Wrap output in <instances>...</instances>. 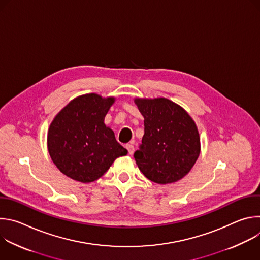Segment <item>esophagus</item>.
Returning <instances> with one entry per match:
<instances>
[{
    "instance_id": "34e87169",
    "label": "esophagus",
    "mask_w": 260,
    "mask_h": 260,
    "mask_svg": "<svg viewBox=\"0 0 260 260\" xmlns=\"http://www.w3.org/2000/svg\"><path fill=\"white\" fill-rule=\"evenodd\" d=\"M125 148H126L127 151H128V153H129L131 155L134 153V151H135V148H134V146H133L132 144H126V145H125Z\"/></svg>"
}]
</instances>
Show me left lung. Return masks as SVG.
<instances>
[{
	"label": "left lung",
	"mask_w": 260,
	"mask_h": 260,
	"mask_svg": "<svg viewBox=\"0 0 260 260\" xmlns=\"http://www.w3.org/2000/svg\"><path fill=\"white\" fill-rule=\"evenodd\" d=\"M144 117V136L134 154L143 175L157 184L186 176L201 152L196 122L178 104L166 99H135Z\"/></svg>",
	"instance_id": "8db88e82"
}]
</instances>
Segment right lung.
<instances>
[{"label":"right lung","mask_w":260,"mask_h":260,"mask_svg":"<svg viewBox=\"0 0 260 260\" xmlns=\"http://www.w3.org/2000/svg\"><path fill=\"white\" fill-rule=\"evenodd\" d=\"M115 98L87 93L72 100L52 120L47 136L49 155L73 180L89 183L101 178L119 156L127 154L104 123Z\"/></svg>","instance_id":"add662e5"}]
</instances>
